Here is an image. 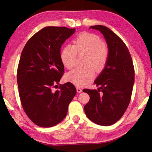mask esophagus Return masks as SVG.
I'll use <instances>...</instances> for the list:
<instances>
[{"label": "esophagus", "instance_id": "1", "mask_svg": "<svg viewBox=\"0 0 152 152\" xmlns=\"http://www.w3.org/2000/svg\"><path fill=\"white\" fill-rule=\"evenodd\" d=\"M77 93H82V90L81 88H80V87H77Z\"/></svg>", "mask_w": 152, "mask_h": 152}]
</instances>
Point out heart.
Wrapping results in <instances>:
<instances>
[{"mask_svg":"<svg viewBox=\"0 0 152 152\" xmlns=\"http://www.w3.org/2000/svg\"><path fill=\"white\" fill-rule=\"evenodd\" d=\"M77 54L86 55V68L75 69L66 75V80L75 86L81 87L93 79L94 72H102L109 57V52L104 41L97 35L83 32L77 37L75 45H67L61 53L64 66L70 70L76 65Z\"/></svg>","mask_w":152,"mask_h":152,"instance_id":"1","label":"heart"}]
</instances>
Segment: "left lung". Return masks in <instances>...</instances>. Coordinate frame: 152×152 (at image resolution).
Wrapping results in <instances>:
<instances>
[{"mask_svg": "<svg viewBox=\"0 0 152 152\" xmlns=\"http://www.w3.org/2000/svg\"><path fill=\"white\" fill-rule=\"evenodd\" d=\"M90 28L103 34L109 57L104 69L94 81L99 88L83 90L90 96L84 111L92 122L100 126H111L122 117L130 103L134 68L127 47L117 35L103 25Z\"/></svg>", "mask_w": 152, "mask_h": 152, "instance_id": "8db88e82", "label": "left lung"}]
</instances>
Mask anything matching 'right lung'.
<instances>
[{
	"label": "right lung",
	"mask_w": 152,
	"mask_h": 152,
	"mask_svg": "<svg viewBox=\"0 0 152 152\" xmlns=\"http://www.w3.org/2000/svg\"><path fill=\"white\" fill-rule=\"evenodd\" d=\"M75 31L65 26L45 27L22 50L17 70L20 98L26 115L38 126L50 127L61 122L76 94L71 82L54 90L64 73L61 45Z\"/></svg>",
	"instance_id": "1"
}]
</instances>
